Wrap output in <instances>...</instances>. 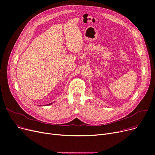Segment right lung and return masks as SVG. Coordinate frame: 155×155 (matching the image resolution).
Wrapping results in <instances>:
<instances>
[{"label":"right lung","mask_w":155,"mask_h":155,"mask_svg":"<svg viewBox=\"0 0 155 155\" xmlns=\"http://www.w3.org/2000/svg\"><path fill=\"white\" fill-rule=\"evenodd\" d=\"M52 104H53V102H51V103H50V104H47V105H51ZM43 106H45V105H43Z\"/></svg>","instance_id":"add662e5"}]
</instances>
